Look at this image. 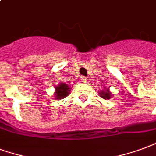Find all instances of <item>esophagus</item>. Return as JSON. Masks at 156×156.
Returning a JSON list of instances; mask_svg holds the SVG:
<instances>
[{
    "label": "esophagus",
    "instance_id": "1",
    "mask_svg": "<svg viewBox=\"0 0 156 156\" xmlns=\"http://www.w3.org/2000/svg\"><path fill=\"white\" fill-rule=\"evenodd\" d=\"M80 80H81V82L86 83V81H87V79H86V77L81 76V77H80Z\"/></svg>",
    "mask_w": 156,
    "mask_h": 156
}]
</instances>
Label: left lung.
I'll return each instance as SVG.
<instances>
[{
	"mask_svg": "<svg viewBox=\"0 0 156 156\" xmlns=\"http://www.w3.org/2000/svg\"><path fill=\"white\" fill-rule=\"evenodd\" d=\"M99 95L105 100H110L113 95H112V93L109 88L104 87V90H101V91L99 92Z\"/></svg>",
	"mask_w": 156,
	"mask_h": 156,
	"instance_id": "left-lung-1",
	"label": "left lung"
}]
</instances>
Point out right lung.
Segmentation results:
<instances>
[{
	"label": "right lung",
	"mask_w": 156,
	"mask_h": 156,
	"mask_svg": "<svg viewBox=\"0 0 156 156\" xmlns=\"http://www.w3.org/2000/svg\"><path fill=\"white\" fill-rule=\"evenodd\" d=\"M70 90H71V88L66 83L58 84V86H55V100H61V99L66 97L67 95H70Z\"/></svg>",
	"instance_id": "add662e5"
}]
</instances>
